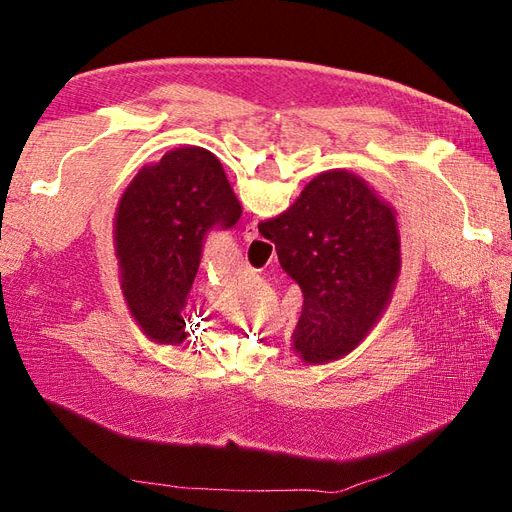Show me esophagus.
I'll return each instance as SVG.
<instances>
[{
    "mask_svg": "<svg viewBox=\"0 0 512 512\" xmlns=\"http://www.w3.org/2000/svg\"><path fill=\"white\" fill-rule=\"evenodd\" d=\"M258 237V224L256 222H250L245 226V232H243V239L245 241H254Z\"/></svg>",
    "mask_w": 512,
    "mask_h": 512,
    "instance_id": "esophagus-1",
    "label": "esophagus"
}]
</instances>
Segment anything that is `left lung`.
<instances>
[{"label":"left lung","instance_id":"left-lung-1","mask_svg":"<svg viewBox=\"0 0 512 512\" xmlns=\"http://www.w3.org/2000/svg\"><path fill=\"white\" fill-rule=\"evenodd\" d=\"M241 218L218 158L203 147L168 151L123 192L115 218L121 290L138 327L160 344H181V312L207 235Z\"/></svg>","mask_w":512,"mask_h":512}]
</instances>
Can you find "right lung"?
I'll return each instance as SVG.
<instances>
[{"label":"right lung","instance_id":"right-lung-1","mask_svg":"<svg viewBox=\"0 0 512 512\" xmlns=\"http://www.w3.org/2000/svg\"><path fill=\"white\" fill-rule=\"evenodd\" d=\"M258 230L301 286L294 350L303 361L329 363L359 346L389 303L401 267L393 209L361 177L333 170Z\"/></svg>","mask_w":512,"mask_h":512}]
</instances>
